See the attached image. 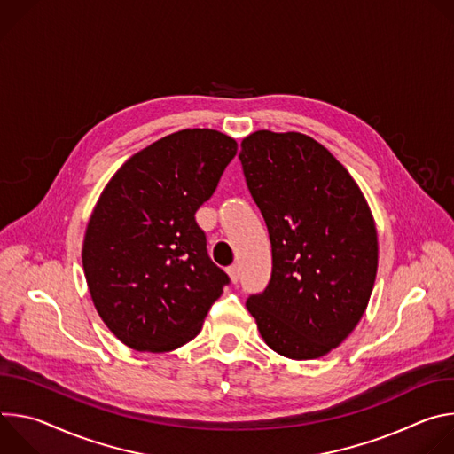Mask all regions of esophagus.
Wrapping results in <instances>:
<instances>
[{"label":"esophagus","instance_id":"1","mask_svg":"<svg viewBox=\"0 0 454 454\" xmlns=\"http://www.w3.org/2000/svg\"><path fill=\"white\" fill-rule=\"evenodd\" d=\"M226 271H228L230 280H231L233 284H237V282H239V277H240V270H239V266H237V264H233V266H230Z\"/></svg>","mask_w":454,"mask_h":454}]
</instances>
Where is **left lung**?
Listing matches in <instances>:
<instances>
[{
    "label": "left lung",
    "instance_id": "1",
    "mask_svg": "<svg viewBox=\"0 0 454 454\" xmlns=\"http://www.w3.org/2000/svg\"><path fill=\"white\" fill-rule=\"evenodd\" d=\"M251 196L268 224L273 273L246 307L266 345L305 361L340 347L377 277L372 210L348 170L314 138L254 131L240 144Z\"/></svg>",
    "mask_w": 454,
    "mask_h": 454
}]
</instances>
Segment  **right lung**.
<instances>
[{"label":"right lung","mask_w":454,"mask_h":454,"mask_svg":"<svg viewBox=\"0 0 454 454\" xmlns=\"http://www.w3.org/2000/svg\"><path fill=\"white\" fill-rule=\"evenodd\" d=\"M235 154L237 142L215 129H183L133 154L104 186L82 268L98 316L129 348L172 352L201 333L228 275L193 215Z\"/></svg>","instance_id":"right-lung-1"}]
</instances>
